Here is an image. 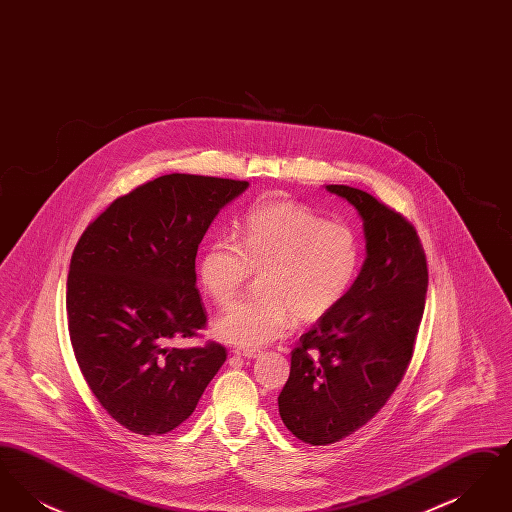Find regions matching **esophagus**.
Wrapping results in <instances>:
<instances>
[{"label": "esophagus", "mask_w": 512, "mask_h": 512, "mask_svg": "<svg viewBox=\"0 0 512 512\" xmlns=\"http://www.w3.org/2000/svg\"><path fill=\"white\" fill-rule=\"evenodd\" d=\"M232 353L236 357H244V359H255L259 355V351H255V349H234Z\"/></svg>", "instance_id": "34e87169"}]
</instances>
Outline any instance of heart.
Instances as JSON below:
<instances>
[{"label": "heart", "mask_w": 512, "mask_h": 512, "mask_svg": "<svg viewBox=\"0 0 512 512\" xmlns=\"http://www.w3.org/2000/svg\"><path fill=\"white\" fill-rule=\"evenodd\" d=\"M363 265L357 232L328 222L292 201L265 203L245 217L238 240L217 236L203 247L197 280L217 305L230 303L251 272L261 274L259 299L228 307L213 326L220 341L259 349L282 340L301 322L338 309Z\"/></svg>", "instance_id": "1"}]
</instances>
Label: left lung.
<instances>
[{"label": "left lung", "instance_id": "obj_1", "mask_svg": "<svg viewBox=\"0 0 512 512\" xmlns=\"http://www.w3.org/2000/svg\"><path fill=\"white\" fill-rule=\"evenodd\" d=\"M324 190L355 207L366 257L340 307L301 336L278 395L282 422L309 445L347 438L386 405L411 363L428 290L426 257L407 220L363 190Z\"/></svg>", "mask_w": 512, "mask_h": 512}]
</instances>
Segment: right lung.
Here are the masks:
<instances>
[{"label":"right lung","instance_id":"1","mask_svg":"<svg viewBox=\"0 0 512 512\" xmlns=\"http://www.w3.org/2000/svg\"><path fill=\"white\" fill-rule=\"evenodd\" d=\"M249 182L159 176L115 199L74 247L67 317L74 357L121 426L161 436L194 413L226 361L217 343L171 347L207 322L195 255L211 222Z\"/></svg>","mask_w":512,"mask_h":512}]
</instances>
